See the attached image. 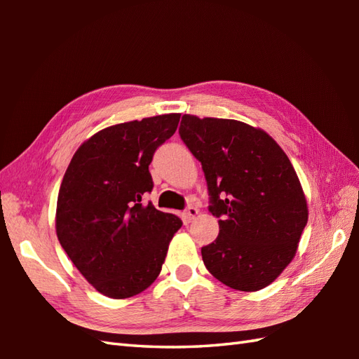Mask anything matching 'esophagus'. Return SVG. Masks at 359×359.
Masks as SVG:
<instances>
[{"instance_id":"1","label":"esophagus","mask_w":359,"mask_h":359,"mask_svg":"<svg viewBox=\"0 0 359 359\" xmlns=\"http://www.w3.org/2000/svg\"><path fill=\"white\" fill-rule=\"evenodd\" d=\"M197 212H199V210H197L196 207H193V205H189V207H188V208L185 210V212H184L187 222H191V220L197 216Z\"/></svg>"}]
</instances>
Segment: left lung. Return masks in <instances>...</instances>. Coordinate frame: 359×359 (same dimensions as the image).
<instances>
[{"mask_svg": "<svg viewBox=\"0 0 359 359\" xmlns=\"http://www.w3.org/2000/svg\"><path fill=\"white\" fill-rule=\"evenodd\" d=\"M180 139L202 163L219 236L202 247L222 284L257 292L292 262L309 210L294 168L262 129L238 120L185 114Z\"/></svg>", "mask_w": 359, "mask_h": 359, "instance_id": "1", "label": "left lung"}]
</instances>
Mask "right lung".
<instances>
[{
  "label": "right lung",
  "mask_w": 359,
  "mask_h": 359,
  "mask_svg": "<svg viewBox=\"0 0 359 359\" xmlns=\"http://www.w3.org/2000/svg\"><path fill=\"white\" fill-rule=\"evenodd\" d=\"M180 114L104 128L75 152L60 187L57 236L97 292L125 299L158 276L182 220L156 210L149 163L175 133Z\"/></svg>",
  "instance_id": "1"
}]
</instances>
